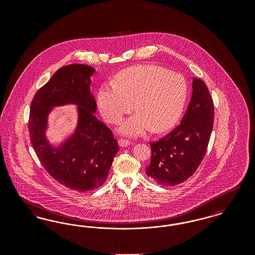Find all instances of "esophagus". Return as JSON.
Listing matches in <instances>:
<instances>
[{
	"mask_svg": "<svg viewBox=\"0 0 255 255\" xmlns=\"http://www.w3.org/2000/svg\"><path fill=\"white\" fill-rule=\"evenodd\" d=\"M119 144L122 147H126V146L131 144V141H129L128 139H125V138H120L119 139Z\"/></svg>",
	"mask_w": 255,
	"mask_h": 255,
	"instance_id": "1",
	"label": "esophagus"
}]
</instances>
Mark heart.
Masks as SVG:
<instances>
[{
	"label": "heart",
	"mask_w": 255,
	"mask_h": 255,
	"mask_svg": "<svg viewBox=\"0 0 255 255\" xmlns=\"http://www.w3.org/2000/svg\"><path fill=\"white\" fill-rule=\"evenodd\" d=\"M187 97L183 76L157 65H136L118 73L116 84H104L97 93V105L103 119L118 124L121 133L138 135L150 128L154 133L169 130L178 122Z\"/></svg>",
	"instance_id": "b5f03b06"
}]
</instances>
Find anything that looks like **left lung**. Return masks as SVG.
<instances>
[{"label":"left lung","instance_id":"left-lung-1","mask_svg":"<svg viewBox=\"0 0 255 255\" xmlns=\"http://www.w3.org/2000/svg\"><path fill=\"white\" fill-rule=\"evenodd\" d=\"M192 97L181 124L150 143L151 161L146 175L161 185L180 184L201 164L213 128L214 105L206 83L193 78Z\"/></svg>","mask_w":255,"mask_h":255}]
</instances>
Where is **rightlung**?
Instances as JSON below:
<instances>
[{
	"instance_id": "add662e5",
	"label": "right lung",
	"mask_w": 255,
	"mask_h": 255,
	"mask_svg": "<svg viewBox=\"0 0 255 255\" xmlns=\"http://www.w3.org/2000/svg\"><path fill=\"white\" fill-rule=\"evenodd\" d=\"M94 73L83 64L60 68L34 95L28 120L30 141L43 167L55 181L78 192L105 182L119 151L112 131L94 115L97 102L90 88ZM66 104L79 106L78 126L72 137L53 147L45 137L47 116L53 107Z\"/></svg>"
}]
</instances>
